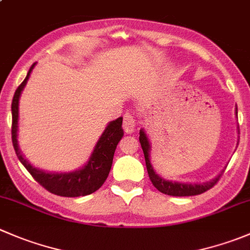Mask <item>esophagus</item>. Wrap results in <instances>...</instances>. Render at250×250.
Segmentation results:
<instances>
[{
    "label": "esophagus",
    "instance_id": "1",
    "mask_svg": "<svg viewBox=\"0 0 250 250\" xmlns=\"http://www.w3.org/2000/svg\"><path fill=\"white\" fill-rule=\"evenodd\" d=\"M135 128V120L133 118L132 113H125L123 116V129L125 133H132Z\"/></svg>",
    "mask_w": 250,
    "mask_h": 250
}]
</instances>
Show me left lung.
I'll return each mask as SVG.
<instances>
[{"mask_svg": "<svg viewBox=\"0 0 250 250\" xmlns=\"http://www.w3.org/2000/svg\"><path fill=\"white\" fill-rule=\"evenodd\" d=\"M237 113V110H236ZM238 133H239V125H238ZM139 142L142 145L143 152H144L145 157V164H146V169L147 174H149V178L151 181V183L154 184V187L156 188L159 192L164 193V194L172 195V197H190V195H198L205 193L207 190L211 189L212 187L217 183V181L220 179V177L222 176V173L220 174L217 178L212 179V181L207 182V183L203 184H190V183H179V182H169L165 181L161 177L157 176L154 172L151 164H150L149 159V150H150V144L149 140H147L146 135H145L144 130H140L139 135Z\"/></svg>", "mask_w": 250, "mask_h": 250, "instance_id": "1", "label": "left lung"}]
</instances>
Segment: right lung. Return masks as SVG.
<instances>
[{"mask_svg": "<svg viewBox=\"0 0 250 250\" xmlns=\"http://www.w3.org/2000/svg\"><path fill=\"white\" fill-rule=\"evenodd\" d=\"M34 64L29 69L25 79L17 88L13 100H12V143H13L17 156H18L19 161L23 164V166L28 169L31 177L52 194L68 198L84 197V195L91 194L105 183L106 178L110 173L113 154H115L118 142L123 137L122 118H117L107 125L105 132L101 135L100 140L96 144L95 150H94L89 162L79 171L71 172V173H46V172L33 167L19 151L18 144H17V129H18L19 96H21V90L26 84L31 71H33Z\"/></svg>", "mask_w": 250, "mask_h": 250, "instance_id": "right-lung-1", "label": "right lung"}]
</instances>
